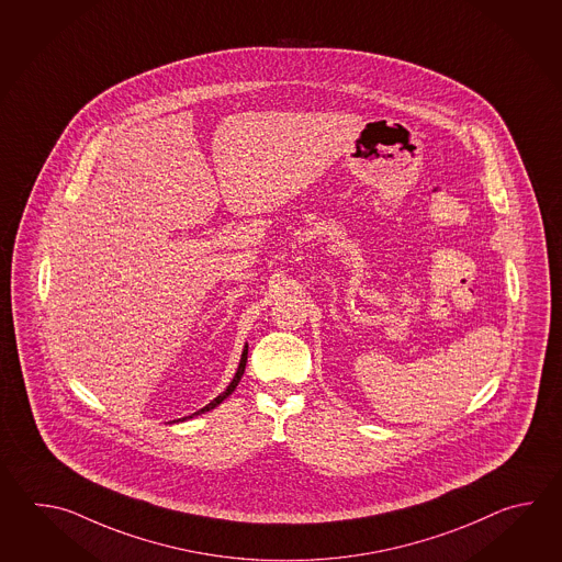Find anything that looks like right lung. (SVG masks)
<instances>
[{
    "label": "right lung",
    "mask_w": 562,
    "mask_h": 562,
    "mask_svg": "<svg viewBox=\"0 0 562 562\" xmlns=\"http://www.w3.org/2000/svg\"><path fill=\"white\" fill-rule=\"evenodd\" d=\"M245 366H247V346H245V349H243V356H240L239 361V368H237V373H235V378H233V382L228 383L227 390L223 392L221 395H216L215 400L209 404V406H204L203 409H199V412H194L192 416H199V414H204V412H211V409H215L223 400H227L228 395L233 394L235 392V387L239 385L240 378H243V373H245ZM192 416H189V418H192ZM182 422L187 418H180ZM179 422V419H177Z\"/></svg>",
    "instance_id": "right-lung-1"
}]
</instances>
